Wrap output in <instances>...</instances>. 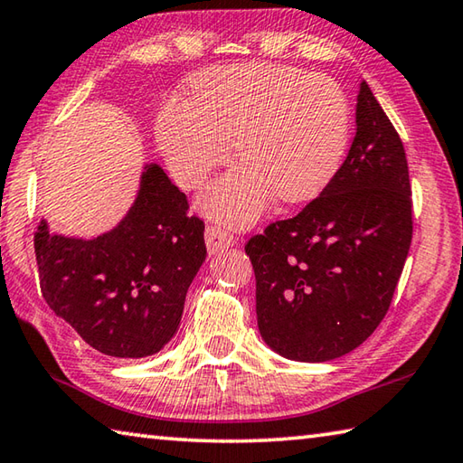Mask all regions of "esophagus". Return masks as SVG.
Masks as SVG:
<instances>
[{
    "instance_id": "obj_1",
    "label": "esophagus",
    "mask_w": 463,
    "mask_h": 463,
    "mask_svg": "<svg viewBox=\"0 0 463 463\" xmlns=\"http://www.w3.org/2000/svg\"><path fill=\"white\" fill-rule=\"evenodd\" d=\"M233 233H230L228 230L217 228V225H207L205 230V243L209 254H217V251H223L233 246Z\"/></svg>"
}]
</instances>
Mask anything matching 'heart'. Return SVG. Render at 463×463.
I'll use <instances>...</instances> for the list:
<instances>
[{
  "instance_id": "obj_1",
  "label": "heart",
  "mask_w": 463,
  "mask_h": 463,
  "mask_svg": "<svg viewBox=\"0 0 463 463\" xmlns=\"http://www.w3.org/2000/svg\"><path fill=\"white\" fill-rule=\"evenodd\" d=\"M194 96L165 100L155 130L173 177L185 189L228 163L235 141L243 165L197 199L213 220L250 225L274 195L304 202L343 161L351 107L333 78L268 62L222 66L195 78Z\"/></svg>"
}]
</instances>
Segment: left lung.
<instances>
[{
  "label": "left lung",
  "instance_id": "obj_1",
  "mask_svg": "<svg viewBox=\"0 0 463 463\" xmlns=\"http://www.w3.org/2000/svg\"><path fill=\"white\" fill-rule=\"evenodd\" d=\"M413 235L403 143L369 84L345 163L290 220L250 238L261 338L286 359L325 363L381 325Z\"/></svg>",
  "mask_w": 463,
  "mask_h": 463
}]
</instances>
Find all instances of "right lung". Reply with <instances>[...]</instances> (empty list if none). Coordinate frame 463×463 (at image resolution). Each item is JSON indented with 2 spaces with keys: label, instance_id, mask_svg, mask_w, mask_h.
<instances>
[{
  "label": "right lung",
  "instance_id": "1",
  "mask_svg": "<svg viewBox=\"0 0 463 463\" xmlns=\"http://www.w3.org/2000/svg\"><path fill=\"white\" fill-rule=\"evenodd\" d=\"M185 194L146 165L133 207L94 240L33 233L43 300L84 343L117 359L159 353L177 333L187 288L207 256Z\"/></svg>",
  "mask_w": 463,
  "mask_h": 463
}]
</instances>
